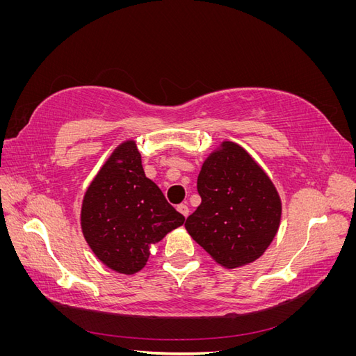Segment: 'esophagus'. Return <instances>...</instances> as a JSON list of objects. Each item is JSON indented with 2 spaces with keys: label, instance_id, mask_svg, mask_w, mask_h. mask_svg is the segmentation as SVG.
I'll use <instances>...</instances> for the list:
<instances>
[{
  "label": "esophagus",
  "instance_id": "34e87169",
  "mask_svg": "<svg viewBox=\"0 0 356 356\" xmlns=\"http://www.w3.org/2000/svg\"><path fill=\"white\" fill-rule=\"evenodd\" d=\"M177 209H178V212H179V213H182V215H184V217H186V218L188 217V213H190V209H188V207H187V204H186V203H181V204H178V207H177Z\"/></svg>",
  "mask_w": 356,
  "mask_h": 356
}]
</instances>
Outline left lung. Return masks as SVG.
<instances>
[{"instance_id": "obj_1", "label": "left lung", "mask_w": 356, "mask_h": 356, "mask_svg": "<svg viewBox=\"0 0 356 356\" xmlns=\"http://www.w3.org/2000/svg\"><path fill=\"white\" fill-rule=\"evenodd\" d=\"M202 203L186 229L215 261L234 268L255 261L281 222V199L272 181L242 147L225 141L202 166Z\"/></svg>"}]
</instances>
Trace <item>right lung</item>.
I'll use <instances>...</instances> for the list:
<instances>
[{
	"instance_id": "1",
	"label": "right lung",
	"mask_w": 356,
	"mask_h": 356,
	"mask_svg": "<svg viewBox=\"0 0 356 356\" xmlns=\"http://www.w3.org/2000/svg\"><path fill=\"white\" fill-rule=\"evenodd\" d=\"M161 190L144 174L134 141L114 149L84 195L81 229L95 255L113 270L134 275L148 246L184 224Z\"/></svg>"
}]
</instances>
